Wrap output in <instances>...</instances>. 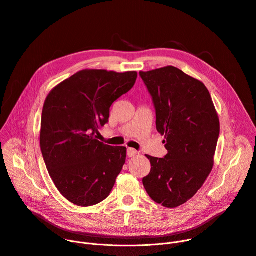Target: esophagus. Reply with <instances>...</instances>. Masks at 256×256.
<instances>
[{
    "mask_svg": "<svg viewBox=\"0 0 256 256\" xmlns=\"http://www.w3.org/2000/svg\"><path fill=\"white\" fill-rule=\"evenodd\" d=\"M137 154V150H135L134 148H129L128 150H127V156H130V158H132V156H135Z\"/></svg>",
    "mask_w": 256,
    "mask_h": 256,
    "instance_id": "obj_1",
    "label": "esophagus"
}]
</instances>
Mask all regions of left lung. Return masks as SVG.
<instances>
[{
	"label": "left lung",
	"mask_w": 256,
	"mask_h": 256,
	"mask_svg": "<svg viewBox=\"0 0 256 256\" xmlns=\"http://www.w3.org/2000/svg\"><path fill=\"white\" fill-rule=\"evenodd\" d=\"M140 74L152 97L156 130L168 150L164 158L146 154L152 168L142 184L156 203L176 208L192 198L213 168L218 114L206 86L178 68Z\"/></svg>",
	"instance_id": "8db88e82"
}]
</instances>
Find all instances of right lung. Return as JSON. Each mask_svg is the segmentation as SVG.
I'll return each instance as SVG.
<instances>
[{
    "mask_svg": "<svg viewBox=\"0 0 256 256\" xmlns=\"http://www.w3.org/2000/svg\"><path fill=\"white\" fill-rule=\"evenodd\" d=\"M136 72L83 70L54 87L42 112L40 146L55 186L70 203L106 199L126 161L125 146L97 140L110 108L135 84Z\"/></svg>",
    "mask_w": 256,
    "mask_h": 256,
    "instance_id": "1",
    "label": "right lung"
}]
</instances>
